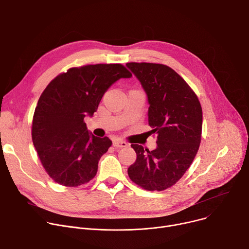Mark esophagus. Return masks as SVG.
<instances>
[{
	"label": "esophagus",
	"mask_w": 249,
	"mask_h": 249,
	"mask_svg": "<svg viewBox=\"0 0 249 249\" xmlns=\"http://www.w3.org/2000/svg\"><path fill=\"white\" fill-rule=\"evenodd\" d=\"M113 146L116 147V148H124V147H127L128 144L125 141H122V140H119V139H115L113 141Z\"/></svg>",
	"instance_id": "esophagus-1"
}]
</instances>
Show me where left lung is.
<instances>
[{"instance_id":"1","label":"left lung","mask_w":249,"mask_h":249,"mask_svg":"<svg viewBox=\"0 0 249 249\" xmlns=\"http://www.w3.org/2000/svg\"><path fill=\"white\" fill-rule=\"evenodd\" d=\"M147 95L148 123L157 135L152 151L132 144L137 158L128 175L140 187L162 191L171 187L190 167L199 148L202 108L187 83L166 65L127 63Z\"/></svg>"}]
</instances>
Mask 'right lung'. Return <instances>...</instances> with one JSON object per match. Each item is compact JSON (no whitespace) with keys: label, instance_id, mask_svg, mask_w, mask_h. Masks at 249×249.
Masks as SVG:
<instances>
[{"label":"right lung","instance_id":"right-lung-1","mask_svg":"<svg viewBox=\"0 0 249 249\" xmlns=\"http://www.w3.org/2000/svg\"><path fill=\"white\" fill-rule=\"evenodd\" d=\"M130 77L121 64H96L70 68L49 83L35 109L32 139L57 183L76 187L95 177L112 141L89 133L84 118L93 116L112 84Z\"/></svg>","mask_w":249,"mask_h":249}]
</instances>
